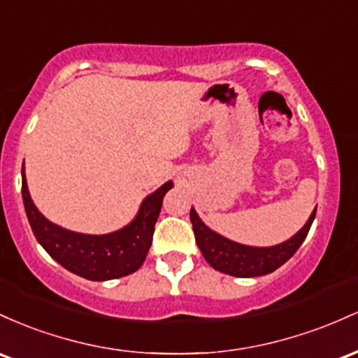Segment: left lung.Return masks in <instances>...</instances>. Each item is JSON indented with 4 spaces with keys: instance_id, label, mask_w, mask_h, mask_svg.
<instances>
[{
    "instance_id": "1",
    "label": "left lung",
    "mask_w": 358,
    "mask_h": 358,
    "mask_svg": "<svg viewBox=\"0 0 358 358\" xmlns=\"http://www.w3.org/2000/svg\"><path fill=\"white\" fill-rule=\"evenodd\" d=\"M315 216L316 208L306 224L286 242L274 245V247H248V245L231 242L220 233L213 231L201 222L194 208H191L192 230H194L196 243L201 254L213 268L235 277L266 275L286 264L304 242Z\"/></svg>"
}]
</instances>
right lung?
I'll use <instances>...</instances> for the list:
<instances>
[{"label": "right lung", "instance_id": "obj_1", "mask_svg": "<svg viewBox=\"0 0 358 358\" xmlns=\"http://www.w3.org/2000/svg\"><path fill=\"white\" fill-rule=\"evenodd\" d=\"M171 187L172 180H169L148 194L134 222L122 230L106 235H84L54 224L37 210L28 192L25 169H22L23 204L37 242L64 268L90 280L118 279L142 267L152 245L162 199Z\"/></svg>", "mask_w": 358, "mask_h": 358}]
</instances>
